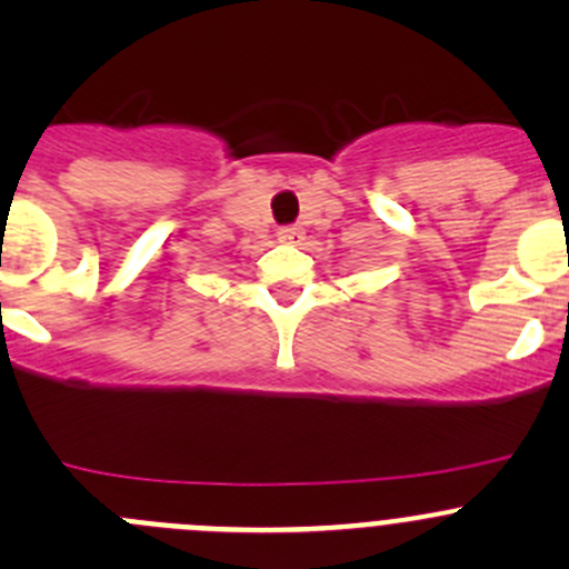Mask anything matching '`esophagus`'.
<instances>
[{
    "mask_svg": "<svg viewBox=\"0 0 569 569\" xmlns=\"http://www.w3.org/2000/svg\"><path fill=\"white\" fill-rule=\"evenodd\" d=\"M278 239L283 244H297L302 239V228H297V226H283L278 231Z\"/></svg>",
    "mask_w": 569,
    "mask_h": 569,
    "instance_id": "obj_1",
    "label": "esophagus"
}]
</instances>
